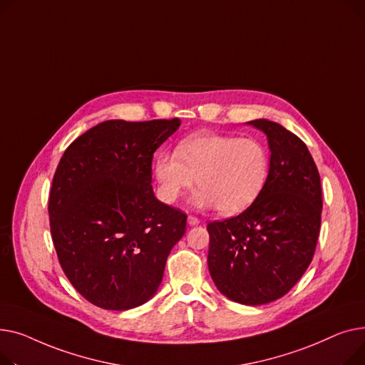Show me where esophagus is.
Masks as SVG:
<instances>
[{"label": "esophagus", "instance_id": "esophagus-1", "mask_svg": "<svg viewBox=\"0 0 365 365\" xmlns=\"http://www.w3.org/2000/svg\"><path fill=\"white\" fill-rule=\"evenodd\" d=\"M188 224H190V225H199V224H200V220H199L197 217L190 215V217H188Z\"/></svg>", "mask_w": 365, "mask_h": 365}]
</instances>
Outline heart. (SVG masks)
<instances>
[{"label":"heart","instance_id":"1","mask_svg":"<svg viewBox=\"0 0 365 365\" xmlns=\"http://www.w3.org/2000/svg\"><path fill=\"white\" fill-rule=\"evenodd\" d=\"M269 163L268 148L258 138L199 134L180 143L174 152H160L155 174L166 203H175L197 178L192 203L232 215L259 196Z\"/></svg>","mask_w":365,"mask_h":365}]
</instances>
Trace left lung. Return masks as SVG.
Wrapping results in <instances>:
<instances>
[{"label":"left lung","instance_id":"1","mask_svg":"<svg viewBox=\"0 0 365 365\" xmlns=\"http://www.w3.org/2000/svg\"><path fill=\"white\" fill-rule=\"evenodd\" d=\"M268 138V180L240 215L207 224V267L234 302L262 305L284 296L309 267L321 225L323 196L305 143L267 119L250 120Z\"/></svg>","mask_w":365,"mask_h":365}]
</instances>
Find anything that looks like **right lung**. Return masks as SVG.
I'll use <instances>...</instances> for the list:
<instances>
[{
	"mask_svg": "<svg viewBox=\"0 0 365 365\" xmlns=\"http://www.w3.org/2000/svg\"><path fill=\"white\" fill-rule=\"evenodd\" d=\"M181 120H106L58 162L48 200L63 272L93 305L125 311L152 297L187 215L155 197L152 162Z\"/></svg>",
	"mask_w": 365,
	"mask_h": 365,
	"instance_id": "obj_1",
	"label": "right lung"
}]
</instances>
